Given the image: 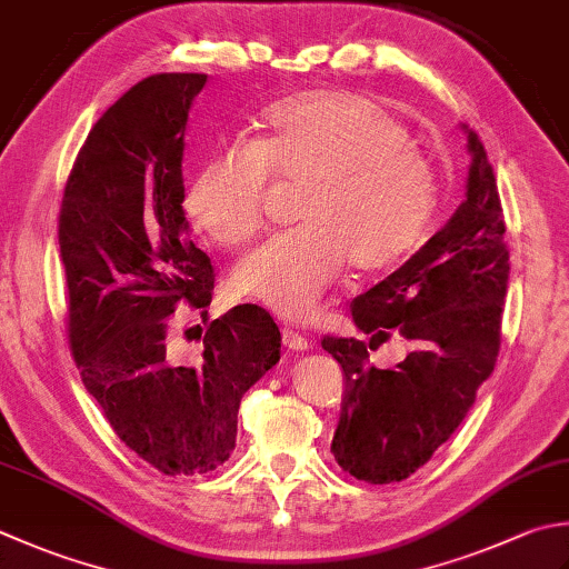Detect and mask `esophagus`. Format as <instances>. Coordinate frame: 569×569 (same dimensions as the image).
Listing matches in <instances>:
<instances>
[{
  "instance_id": "1",
  "label": "esophagus",
  "mask_w": 569,
  "mask_h": 569,
  "mask_svg": "<svg viewBox=\"0 0 569 569\" xmlns=\"http://www.w3.org/2000/svg\"><path fill=\"white\" fill-rule=\"evenodd\" d=\"M283 345L293 352H303V350L310 348V342L303 336H298V332L288 330V328H283Z\"/></svg>"
}]
</instances>
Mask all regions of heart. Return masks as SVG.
Returning a JSON list of instances; mask_svg holds the SVG:
<instances>
[{"label":"heart","mask_w":569,"mask_h":569,"mask_svg":"<svg viewBox=\"0 0 569 569\" xmlns=\"http://www.w3.org/2000/svg\"><path fill=\"white\" fill-rule=\"evenodd\" d=\"M271 177L303 182L296 199L303 224L243 256L231 286L286 320L313 316L348 261L362 273L405 261L437 207V174L407 128L350 91L278 100L259 140L209 152L184 189L189 221L219 247H241L263 224Z\"/></svg>","instance_id":"heart-1"}]
</instances>
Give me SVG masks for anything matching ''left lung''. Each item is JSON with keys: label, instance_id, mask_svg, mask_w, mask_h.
<instances>
[{"label": "left lung", "instance_id": "obj_1", "mask_svg": "<svg viewBox=\"0 0 569 569\" xmlns=\"http://www.w3.org/2000/svg\"><path fill=\"white\" fill-rule=\"evenodd\" d=\"M469 138L466 199L411 259L352 300L370 342L322 338L342 367L345 395L332 437L342 471L367 483L405 481L459 429L491 377L508 291L506 221L483 142ZM392 331L412 352L395 371L369 362Z\"/></svg>", "mask_w": 569, "mask_h": 569}]
</instances>
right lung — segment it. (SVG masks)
<instances>
[{
  "mask_svg": "<svg viewBox=\"0 0 569 569\" xmlns=\"http://www.w3.org/2000/svg\"><path fill=\"white\" fill-rule=\"evenodd\" d=\"M204 83L158 73L118 98L88 132L59 214L78 372L120 441L164 476L219 469L241 397L281 360L278 326L249 303L209 322L197 358L167 340L174 306L207 313L214 291L182 209L184 132Z\"/></svg>",
  "mask_w": 569,
  "mask_h": 569,
  "instance_id": "add662e5",
  "label": "right lung"
}]
</instances>
